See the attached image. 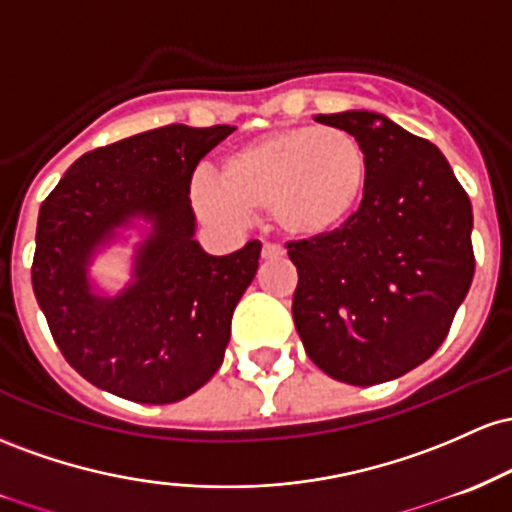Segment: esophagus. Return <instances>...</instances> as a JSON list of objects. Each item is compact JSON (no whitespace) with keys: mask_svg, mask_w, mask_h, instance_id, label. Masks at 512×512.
<instances>
[{"mask_svg":"<svg viewBox=\"0 0 512 512\" xmlns=\"http://www.w3.org/2000/svg\"><path fill=\"white\" fill-rule=\"evenodd\" d=\"M283 254H285V251L280 249L278 244H263V249H261V256L266 258V261H268V258H280Z\"/></svg>","mask_w":512,"mask_h":512,"instance_id":"34e87169","label":"esophagus"}]
</instances>
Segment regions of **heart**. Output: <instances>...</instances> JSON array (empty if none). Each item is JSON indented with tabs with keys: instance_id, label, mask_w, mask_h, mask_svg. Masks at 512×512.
<instances>
[{
	"instance_id": "1",
	"label": "heart",
	"mask_w": 512,
	"mask_h": 512,
	"mask_svg": "<svg viewBox=\"0 0 512 512\" xmlns=\"http://www.w3.org/2000/svg\"><path fill=\"white\" fill-rule=\"evenodd\" d=\"M370 162L348 130L295 125L266 132L229 152L220 176L195 171L191 200L215 225H239L268 210L292 239L338 232L363 203Z\"/></svg>"
}]
</instances>
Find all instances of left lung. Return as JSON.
I'll use <instances>...</instances> for the list:
<instances>
[{"mask_svg": "<svg viewBox=\"0 0 512 512\" xmlns=\"http://www.w3.org/2000/svg\"><path fill=\"white\" fill-rule=\"evenodd\" d=\"M363 142L370 179L338 232L287 244L292 319L312 363L370 387L426 363L474 278L472 203L435 145L380 113L314 116Z\"/></svg>", "mask_w": 512, "mask_h": 512, "instance_id": "8db88e82", "label": "left lung"}]
</instances>
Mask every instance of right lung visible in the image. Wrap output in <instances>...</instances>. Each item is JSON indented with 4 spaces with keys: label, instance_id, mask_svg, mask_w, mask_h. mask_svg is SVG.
I'll return each mask as SVG.
<instances>
[{
    "label": "right lung",
    "instance_id": "add662e5",
    "mask_svg": "<svg viewBox=\"0 0 512 512\" xmlns=\"http://www.w3.org/2000/svg\"><path fill=\"white\" fill-rule=\"evenodd\" d=\"M234 130L164 125L91 149L40 205L33 292L60 353L94 387L174 404L220 370L261 244L205 254L188 193L200 159ZM132 216L153 222L133 283L116 298L94 296L85 266Z\"/></svg>",
    "mask_w": 512,
    "mask_h": 512
}]
</instances>
